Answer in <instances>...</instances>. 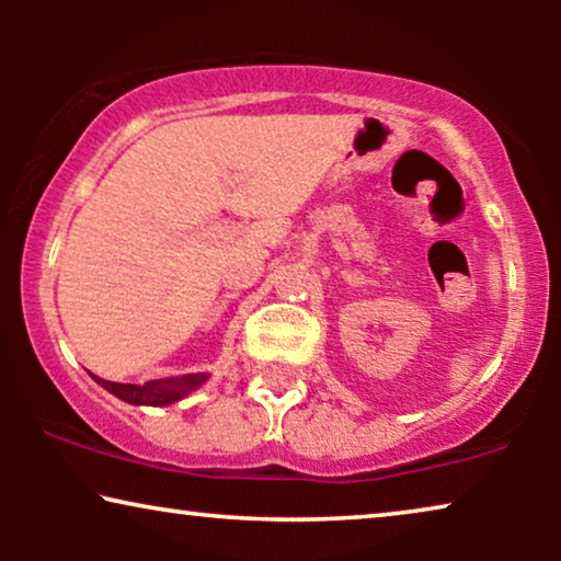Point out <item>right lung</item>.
<instances>
[{
    "mask_svg": "<svg viewBox=\"0 0 561 561\" xmlns=\"http://www.w3.org/2000/svg\"><path fill=\"white\" fill-rule=\"evenodd\" d=\"M99 386L110 390L112 396L122 398L125 403L133 405H168L173 401H181L183 396H188L191 390H196L198 386H204L209 380V375L198 373V375H183V378H165V380H150L145 386H129V382H112V380H102L96 378Z\"/></svg>",
    "mask_w": 561,
    "mask_h": 561,
    "instance_id": "obj_1",
    "label": "right lung"
}]
</instances>
